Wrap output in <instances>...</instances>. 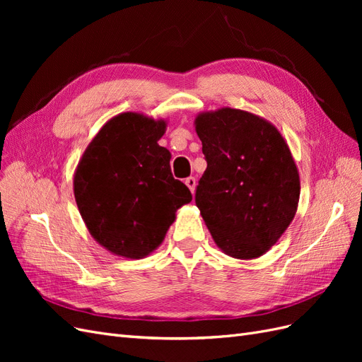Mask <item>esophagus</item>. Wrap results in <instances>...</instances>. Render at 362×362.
<instances>
[{"label": "esophagus", "instance_id": "obj_1", "mask_svg": "<svg viewBox=\"0 0 362 362\" xmlns=\"http://www.w3.org/2000/svg\"><path fill=\"white\" fill-rule=\"evenodd\" d=\"M185 185H187V187L190 189V192H192V193H194V189H196V180H194L193 177L185 178Z\"/></svg>", "mask_w": 362, "mask_h": 362}]
</instances>
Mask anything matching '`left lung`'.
Returning <instances> with one entry per match:
<instances>
[{
    "label": "left lung",
    "mask_w": 362,
    "mask_h": 362,
    "mask_svg": "<svg viewBox=\"0 0 362 362\" xmlns=\"http://www.w3.org/2000/svg\"><path fill=\"white\" fill-rule=\"evenodd\" d=\"M194 129L206 160L194 199L214 243L237 259L264 255L298 211L299 170L286 139L231 107L199 113Z\"/></svg>",
    "instance_id": "1"
}]
</instances>
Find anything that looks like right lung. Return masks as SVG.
I'll list each match as a JSON object with an SVG mask.
<instances>
[{
    "label": "right lung",
    "instance_id": "1",
    "mask_svg": "<svg viewBox=\"0 0 362 362\" xmlns=\"http://www.w3.org/2000/svg\"><path fill=\"white\" fill-rule=\"evenodd\" d=\"M168 120L125 112L108 119L74 173V196L90 235L108 252L140 259L154 252L192 201L158 145Z\"/></svg>",
    "mask_w": 362,
    "mask_h": 362
}]
</instances>
